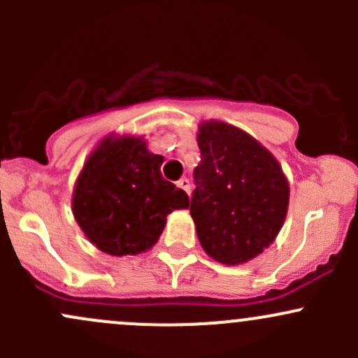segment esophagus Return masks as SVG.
<instances>
[{"instance_id": "34e87169", "label": "esophagus", "mask_w": 358, "mask_h": 358, "mask_svg": "<svg viewBox=\"0 0 358 358\" xmlns=\"http://www.w3.org/2000/svg\"><path fill=\"white\" fill-rule=\"evenodd\" d=\"M176 185L180 187V189L183 190V192H187L190 196V182H189V178H182V180H178V183H176Z\"/></svg>"}]
</instances>
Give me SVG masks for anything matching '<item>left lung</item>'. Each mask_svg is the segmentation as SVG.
Here are the masks:
<instances>
[{"instance_id":"1","label":"left lung","mask_w":358,"mask_h":358,"mask_svg":"<svg viewBox=\"0 0 358 358\" xmlns=\"http://www.w3.org/2000/svg\"><path fill=\"white\" fill-rule=\"evenodd\" d=\"M201 162L190 215L204 251L223 265L246 263L273 243L289 204V185L277 159L246 131L202 122Z\"/></svg>"}]
</instances>
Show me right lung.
Returning <instances> with one entry per match:
<instances>
[{
	"label": "right lung",
	"instance_id": "obj_1",
	"mask_svg": "<svg viewBox=\"0 0 358 358\" xmlns=\"http://www.w3.org/2000/svg\"><path fill=\"white\" fill-rule=\"evenodd\" d=\"M162 156L135 136H107L83 166L72 194V213L100 251L140 255L157 243L173 209L189 196L161 175Z\"/></svg>",
	"mask_w": 358,
	"mask_h": 358
}]
</instances>
